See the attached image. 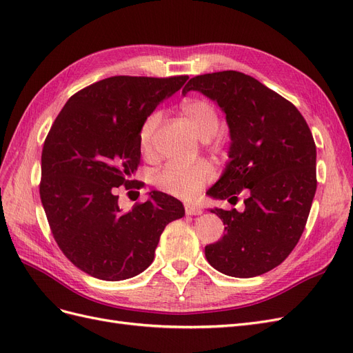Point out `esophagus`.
<instances>
[{
    "label": "esophagus",
    "mask_w": 353,
    "mask_h": 353,
    "mask_svg": "<svg viewBox=\"0 0 353 353\" xmlns=\"http://www.w3.org/2000/svg\"><path fill=\"white\" fill-rule=\"evenodd\" d=\"M185 213H187V215H201L203 210L197 205H193V203H187Z\"/></svg>",
    "instance_id": "34e87169"
}]
</instances>
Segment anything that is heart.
<instances>
[{
  "label": "heart",
  "instance_id": "b5f03b06",
  "mask_svg": "<svg viewBox=\"0 0 353 353\" xmlns=\"http://www.w3.org/2000/svg\"><path fill=\"white\" fill-rule=\"evenodd\" d=\"M181 110L201 140H209L216 134L219 117L210 103L197 99L187 100L181 105ZM159 122L160 114L152 113L140 126L138 143H140V148L144 154H150L153 150V138ZM212 175L213 168L205 160H200L190 166L169 163L154 175V184L163 193L187 199L196 196Z\"/></svg>",
  "mask_w": 353,
  "mask_h": 353
}]
</instances>
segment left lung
Here are the masks:
<instances>
[{"label": "left lung", "instance_id": "8db88e82", "mask_svg": "<svg viewBox=\"0 0 353 353\" xmlns=\"http://www.w3.org/2000/svg\"><path fill=\"white\" fill-rule=\"evenodd\" d=\"M199 91L225 113L230 162L209 196L237 199L244 210L210 209L227 225L205 248L219 272L250 279L279 266L301 239L316 191V147L294 105L258 79L236 70L199 74L183 94Z\"/></svg>", "mask_w": 353, "mask_h": 353}]
</instances>
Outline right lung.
I'll return each instance as SVG.
<instances>
[{"instance_id": "add662e5", "label": "right lung", "mask_w": 353, "mask_h": 353, "mask_svg": "<svg viewBox=\"0 0 353 353\" xmlns=\"http://www.w3.org/2000/svg\"><path fill=\"white\" fill-rule=\"evenodd\" d=\"M188 77H112L78 91L52 123L41 156L39 194L66 258L105 281L131 279L152 265L169 222L183 218L178 199L150 191L122 212L117 188H140L138 132L157 104Z\"/></svg>"}]
</instances>
